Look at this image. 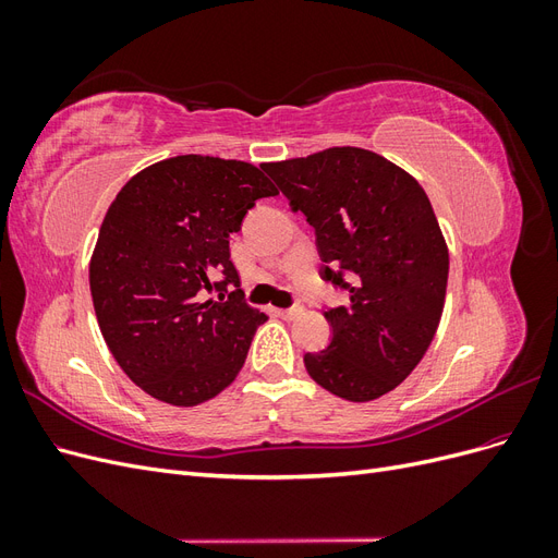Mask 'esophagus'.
<instances>
[{
	"label": "esophagus",
	"mask_w": 558,
	"mask_h": 558,
	"mask_svg": "<svg viewBox=\"0 0 558 558\" xmlns=\"http://www.w3.org/2000/svg\"><path fill=\"white\" fill-rule=\"evenodd\" d=\"M275 314H277V316H281V318H286V320H293V318H298V316L302 314V307H291V310H275Z\"/></svg>",
	"instance_id": "1"
}]
</instances>
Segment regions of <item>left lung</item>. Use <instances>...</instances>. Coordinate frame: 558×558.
<instances>
[{
    "label": "left lung",
    "instance_id": "8db88e82",
    "mask_svg": "<svg viewBox=\"0 0 558 558\" xmlns=\"http://www.w3.org/2000/svg\"><path fill=\"white\" fill-rule=\"evenodd\" d=\"M263 170L307 216L324 279L351 300L324 312L332 340L305 353L310 377L351 402L393 391L424 359L445 310L449 251L426 191L402 167L356 146Z\"/></svg>",
    "mask_w": 558,
    "mask_h": 558
}]
</instances>
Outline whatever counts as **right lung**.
Listing matches in <instances>:
<instances>
[{"instance_id":"1","label":"right lung","mask_w":558,"mask_h":558,"mask_svg":"<svg viewBox=\"0 0 558 558\" xmlns=\"http://www.w3.org/2000/svg\"><path fill=\"white\" fill-rule=\"evenodd\" d=\"M277 193L251 162L177 156L134 174L111 202L90 258L93 305L116 363L150 398L195 408L240 375L267 316L240 289L226 300L228 283L240 286L230 234ZM211 290L221 303L204 300Z\"/></svg>"}]
</instances>
